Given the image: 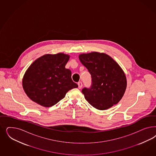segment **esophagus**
I'll return each mask as SVG.
<instances>
[{"instance_id": "1", "label": "esophagus", "mask_w": 156, "mask_h": 156, "mask_svg": "<svg viewBox=\"0 0 156 156\" xmlns=\"http://www.w3.org/2000/svg\"><path fill=\"white\" fill-rule=\"evenodd\" d=\"M77 84H78V88H79V89H81V88H82V86H83V84H82V83L80 81V82H79L78 83H77Z\"/></svg>"}]
</instances>
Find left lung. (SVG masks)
Segmentation results:
<instances>
[{
  "label": "left lung",
  "mask_w": 156,
  "mask_h": 156,
  "mask_svg": "<svg viewBox=\"0 0 156 156\" xmlns=\"http://www.w3.org/2000/svg\"><path fill=\"white\" fill-rule=\"evenodd\" d=\"M79 60L90 72L92 85L84 88L86 100L98 110H105L116 105L124 95L127 80L121 66L105 53L81 54Z\"/></svg>",
  "instance_id": "8db88e82"
}]
</instances>
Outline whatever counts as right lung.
<instances>
[{"instance_id": "right-lung-1", "label": "right lung", "mask_w": 156, "mask_h": 156, "mask_svg": "<svg viewBox=\"0 0 156 156\" xmlns=\"http://www.w3.org/2000/svg\"><path fill=\"white\" fill-rule=\"evenodd\" d=\"M69 55L62 53L47 54L34 61L26 71L22 86L31 101L49 107L62 99L69 90L78 85L66 69Z\"/></svg>"}]
</instances>
